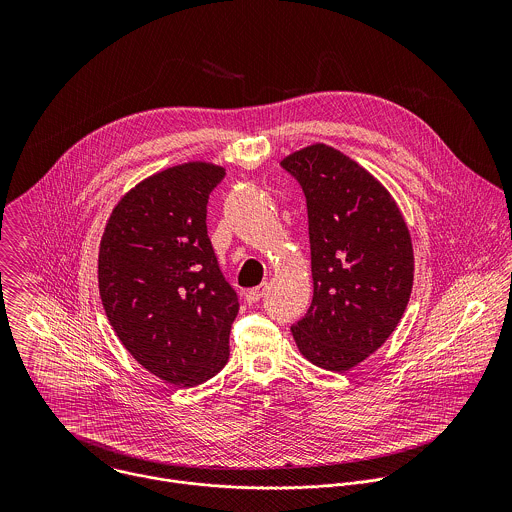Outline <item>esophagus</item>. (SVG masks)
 <instances>
[{
  "mask_svg": "<svg viewBox=\"0 0 512 512\" xmlns=\"http://www.w3.org/2000/svg\"><path fill=\"white\" fill-rule=\"evenodd\" d=\"M266 290H268V284H262V286H258V288L248 290V292L244 293V297H246V301H248V303H258V301H260V297L264 295Z\"/></svg>",
  "mask_w": 512,
  "mask_h": 512,
  "instance_id": "1",
  "label": "esophagus"
}]
</instances>
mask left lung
<instances>
[{
	"mask_svg": "<svg viewBox=\"0 0 512 512\" xmlns=\"http://www.w3.org/2000/svg\"><path fill=\"white\" fill-rule=\"evenodd\" d=\"M307 199L313 299L292 327L299 353L345 372L384 345L414 284L410 230L388 189L335 147L282 159Z\"/></svg>",
	"mask_w": 512,
	"mask_h": 512,
	"instance_id": "1",
	"label": "left lung"
}]
</instances>
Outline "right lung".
Instances as JSON below:
<instances>
[{
    "mask_svg": "<svg viewBox=\"0 0 512 512\" xmlns=\"http://www.w3.org/2000/svg\"><path fill=\"white\" fill-rule=\"evenodd\" d=\"M224 167L189 161L149 175L106 222L98 288L128 353L173 386H197L228 363L238 297L207 234V203Z\"/></svg>",
    "mask_w": 512,
    "mask_h": 512,
    "instance_id": "1",
    "label": "right lung"
}]
</instances>
